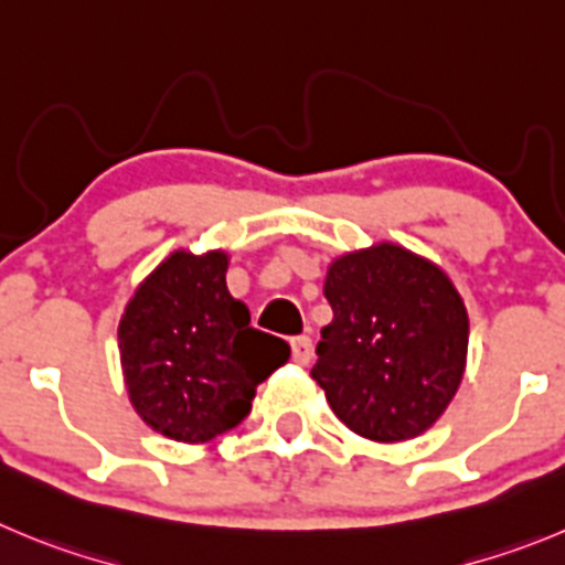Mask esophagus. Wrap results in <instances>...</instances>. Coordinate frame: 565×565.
<instances>
[{
  "label": "esophagus",
  "mask_w": 565,
  "mask_h": 565,
  "mask_svg": "<svg viewBox=\"0 0 565 565\" xmlns=\"http://www.w3.org/2000/svg\"><path fill=\"white\" fill-rule=\"evenodd\" d=\"M312 354H315L312 340H309L307 334L295 337V340H292V360L298 362V365H309V362H312Z\"/></svg>",
  "instance_id": "esophagus-1"
}]
</instances>
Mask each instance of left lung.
<instances>
[{"mask_svg": "<svg viewBox=\"0 0 565 565\" xmlns=\"http://www.w3.org/2000/svg\"><path fill=\"white\" fill-rule=\"evenodd\" d=\"M334 320L323 326L312 379L356 435L398 443L429 429L466 373L468 312L455 281L395 245L337 256L326 273Z\"/></svg>", "mask_w": 565, "mask_h": 565, "instance_id": "obj_1", "label": "left lung"}]
</instances>
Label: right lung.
I'll return each instance as SVG.
<instances>
[{
  "mask_svg": "<svg viewBox=\"0 0 565 565\" xmlns=\"http://www.w3.org/2000/svg\"><path fill=\"white\" fill-rule=\"evenodd\" d=\"M225 250H175L136 287L119 320L125 387L139 418L178 443L234 429L256 387L289 360L278 337L250 329L228 292Z\"/></svg>",
  "mask_w": 565,
  "mask_h": 565,
  "instance_id": "1",
  "label": "right lung"
}]
</instances>
